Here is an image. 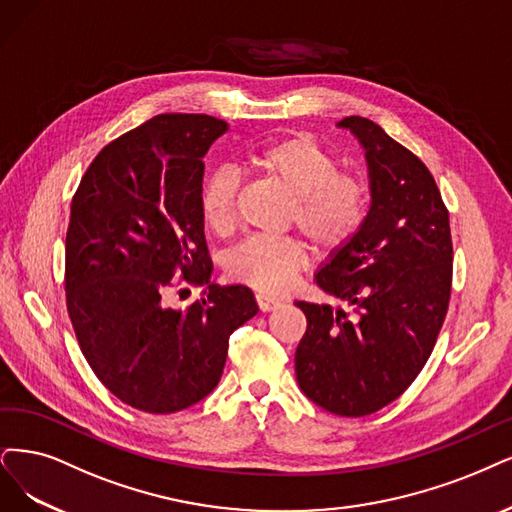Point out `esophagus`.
I'll return each mask as SVG.
<instances>
[{"instance_id":"1","label":"esophagus","mask_w":512,"mask_h":512,"mask_svg":"<svg viewBox=\"0 0 512 512\" xmlns=\"http://www.w3.org/2000/svg\"><path fill=\"white\" fill-rule=\"evenodd\" d=\"M255 301H257V306H259V310L261 312H270V310H274L280 301L276 299V297H270V295H266V293H257L255 295Z\"/></svg>"}]
</instances>
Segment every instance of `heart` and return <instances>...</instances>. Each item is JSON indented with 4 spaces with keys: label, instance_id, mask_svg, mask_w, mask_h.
I'll return each instance as SVG.
<instances>
[{
    "label": "heart",
    "instance_id": "obj_1",
    "mask_svg": "<svg viewBox=\"0 0 512 512\" xmlns=\"http://www.w3.org/2000/svg\"><path fill=\"white\" fill-rule=\"evenodd\" d=\"M246 164L282 185L293 196L289 221L320 251H339L363 230L369 217V187L363 177L342 173L339 160L314 139L291 135L261 143L246 154ZM238 175L217 166L200 189V213L215 234H230L238 221ZM299 238L253 236L227 257V274L266 293L287 291L306 266Z\"/></svg>",
    "mask_w": 512,
    "mask_h": 512
}]
</instances>
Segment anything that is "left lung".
Here are the masks:
<instances>
[{
	"label": "left lung",
	"instance_id": "8db88e82",
	"mask_svg": "<svg viewBox=\"0 0 512 512\" xmlns=\"http://www.w3.org/2000/svg\"><path fill=\"white\" fill-rule=\"evenodd\" d=\"M367 149L371 208L363 230L316 274L354 314L297 301L308 329L295 350L299 388L323 409L361 418L411 386L449 308V211L426 164L375 122L348 116Z\"/></svg>",
	"mask_w": 512,
	"mask_h": 512
}]
</instances>
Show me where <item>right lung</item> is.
Here are the masks:
<instances>
[{
  "mask_svg": "<svg viewBox=\"0 0 512 512\" xmlns=\"http://www.w3.org/2000/svg\"><path fill=\"white\" fill-rule=\"evenodd\" d=\"M227 130L204 113H162L107 143L71 200L65 299L80 350L130 407L175 413L219 384L230 335L257 314L251 289L208 285L204 154ZM206 286L183 311L167 295Z\"/></svg>",
  "mask_w": 512,
  "mask_h": 512,
  "instance_id": "right-lung-1",
  "label": "right lung"
}]
</instances>
